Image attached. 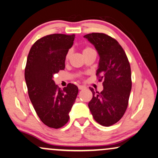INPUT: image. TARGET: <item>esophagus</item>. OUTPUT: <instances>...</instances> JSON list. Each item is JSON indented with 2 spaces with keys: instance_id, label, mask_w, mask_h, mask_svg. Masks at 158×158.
Instances as JSON below:
<instances>
[{
  "instance_id": "esophagus-1",
  "label": "esophagus",
  "mask_w": 158,
  "mask_h": 158,
  "mask_svg": "<svg viewBox=\"0 0 158 158\" xmlns=\"http://www.w3.org/2000/svg\"><path fill=\"white\" fill-rule=\"evenodd\" d=\"M78 88H79V89H85L86 87L84 85H79L78 86Z\"/></svg>"
}]
</instances>
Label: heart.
I'll use <instances>...</instances> for the list:
<instances>
[{
    "label": "heart",
    "mask_w": 158,
    "mask_h": 158,
    "mask_svg": "<svg viewBox=\"0 0 158 158\" xmlns=\"http://www.w3.org/2000/svg\"><path fill=\"white\" fill-rule=\"evenodd\" d=\"M92 50L91 48L87 47V48H85V49H84L83 52H87V51H89V50ZM70 55H71V51H70V50H69V51H68V52H67V54H66V59H69V58L70 57Z\"/></svg>",
    "instance_id": "obj_1"
}]
</instances>
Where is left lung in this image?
Masks as SVG:
<instances>
[{"label": "left lung", "mask_w": 158, "mask_h": 158, "mask_svg": "<svg viewBox=\"0 0 158 158\" xmlns=\"http://www.w3.org/2000/svg\"><path fill=\"white\" fill-rule=\"evenodd\" d=\"M95 48L100 57L96 75L102 79L103 90L93 94L88 106L94 119L105 127L117 123L128 106L131 90V67L124 50L115 39L103 33L84 36Z\"/></svg>", "instance_id": "1"}]
</instances>
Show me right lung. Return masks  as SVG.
<instances>
[{
    "mask_svg": "<svg viewBox=\"0 0 158 158\" xmlns=\"http://www.w3.org/2000/svg\"><path fill=\"white\" fill-rule=\"evenodd\" d=\"M75 35L53 34L35 42L29 50L24 77L29 99L37 115L48 127L58 129L69 119L78 87L69 83L60 89L53 76L65 69L66 56Z\"/></svg>",
    "mask_w": 158,
    "mask_h": 158,
    "instance_id": "right-lung-1",
    "label": "right lung"
}]
</instances>
